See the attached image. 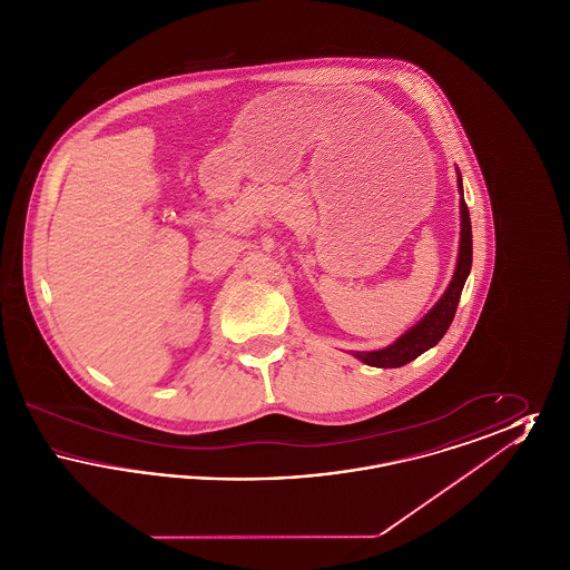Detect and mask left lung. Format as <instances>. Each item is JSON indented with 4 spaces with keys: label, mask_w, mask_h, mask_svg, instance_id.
<instances>
[{
    "label": "left lung",
    "mask_w": 570,
    "mask_h": 570,
    "mask_svg": "<svg viewBox=\"0 0 570 570\" xmlns=\"http://www.w3.org/2000/svg\"><path fill=\"white\" fill-rule=\"evenodd\" d=\"M458 186H460L461 191L460 256H458V267H455L449 288L444 291V295L440 297L434 307L421 318V323H416L402 337H397L391 346H386L382 351H372V353H353L365 365H372V367H402L410 361H414L419 354L434 348L453 323L463 284H465L468 273L472 267V224H470V212H468L465 200H463L460 170H458Z\"/></svg>",
    "instance_id": "1"
}]
</instances>
